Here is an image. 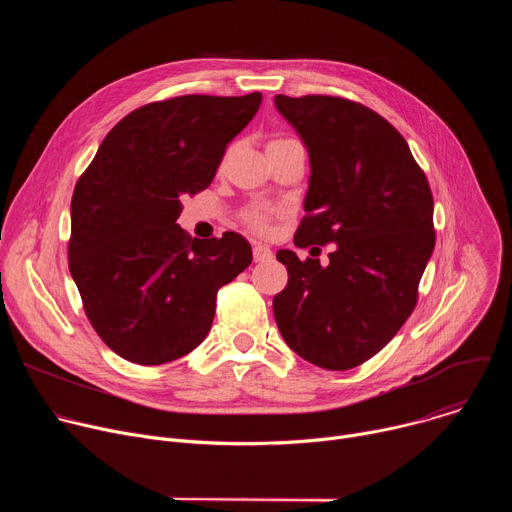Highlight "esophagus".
<instances>
[{
  "label": "esophagus",
  "mask_w": 512,
  "mask_h": 512,
  "mask_svg": "<svg viewBox=\"0 0 512 512\" xmlns=\"http://www.w3.org/2000/svg\"><path fill=\"white\" fill-rule=\"evenodd\" d=\"M253 257H255L257 263H265V261L273 259V251L263 243H255L253 245Z\"/></svg>",
  "instance_id": "34e87169"
}]
</instances>
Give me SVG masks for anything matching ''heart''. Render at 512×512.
Masks as SVG:
<instances>
[{
  "instance_id": "obj_1",
  "label": "heart",
  "mask_w": 512,
  "mask_h": 512,
  "mask_svg": "<svg viewBox=\"0 0 512 512\" xmlns=\"http://www.w3.org/2000/svg\"><path fill=\"white\" fill-rule=\"evenodd\" d=\"M275 141V139H273ZM269 216L271 212L265 210V208H251L247 212V223L255 229V231H265L267 229V223H269Z\"/></svg>"
}]
</instances>
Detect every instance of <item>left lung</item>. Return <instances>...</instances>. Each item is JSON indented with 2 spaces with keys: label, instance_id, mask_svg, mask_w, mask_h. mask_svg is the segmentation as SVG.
<instances>
[{
  "label": "left lung",
  "instance_id": "obj_1",
  "mask_svg": "<svg viewBox=\"0 0 512 512\" xmlns=\"http://www.w3.org/2000/svg\"><path fill=\"white\" fill-rule=\"evenodd\" d=\"M310 154L298 247L330 245V263L277 251L287 285L273 298L287 346L328 371L375 356L405 324L433 253V196L403 135L360 103L275 95Z\"/></svg>",
  "mask_w": 512,
  "mask_h": 512
}]
</instances>
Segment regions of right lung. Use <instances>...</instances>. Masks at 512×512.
Listing matches in <instances>:
<instances>
[{
	"label": "right lung",
	"mask_w": 512,
	"mask_h": 512,
	"mask_svg": "<svg viewBox=\"0 0 512 512\" xmlns=\"http://www.w3.org/2000/svg\"><path fill=\"white\" fill-rule=\"evenodd\" d=\"M261 99L182 95L143 105L107 133L81 174L68 267L91 326L121 358L156 367L192 352L212 326L218 289L251 265L239 233L198 241L176 221L182 198L210 186Z\"/></svg>",
	"instance_id": "obj_1"
}]
</instances>
